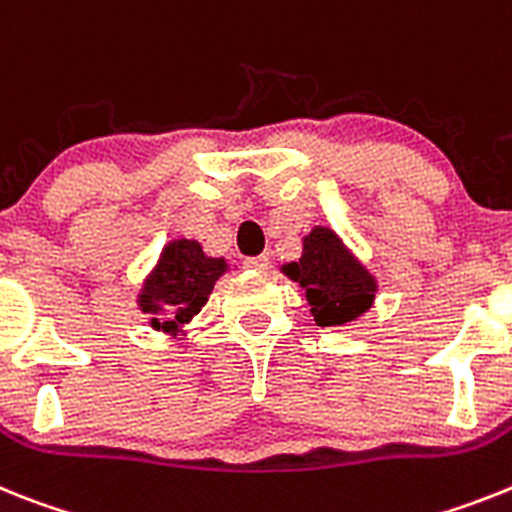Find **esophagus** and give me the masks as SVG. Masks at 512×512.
Wrapping results in <instances>:
<instances>
[{"mask_svg":"<svg viewBox=\"0 0 512 512\" xmlns=\"http://www.w3.org/2000/svg\"><path fill=\"white\" fill-rule=\"evenodd\" d=\"M270 265V257L268 255H257V257H247L244 260V268H250V270H257V273H262V270H268Z\"/></svg>","mask_w":512,"mask_h":512,"instance_id":"34e87169","label":"esophagus"}]
</instances>
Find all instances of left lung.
<instances>
[{
	"instance_id": "obj_1",
	"label": "left lung",
	"mask_w": 512,
	"mask_h": 512,
	"mask_svg": "<svg viewBox=\"0 0 512 512\" xmlns=\"http://www.w3.org/2000/svg\"><path fill=\"white\" fill-rule=\"evenodd\" d=\"M283 273L299 283L319 327L353 322L371 309L376 296L373 275L324 226L306 234L299 262L283 265Z\"/></svg>"
}]
</instances>
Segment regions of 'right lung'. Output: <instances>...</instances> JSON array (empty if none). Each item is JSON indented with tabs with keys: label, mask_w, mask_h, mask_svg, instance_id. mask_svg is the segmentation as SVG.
<instances>
[{
	"label": "right lung",
	"mask_w": 512,
	"mask_h": 512,
	"mask_svg": "<svg viewBox=\"0 0 512 512\" xmlns=\"http://www.w3.org/2000/svg\"><path fill=\"white\" fill-rule=\"evenodd\" d=\"M226 268L224 257H208L195 239L167 244L139 293V306L144 314H151V327L180 332L182 324L206 306Z\"/></svg>",
	"instance_id": "obj_1"
}]
</instances>
